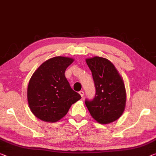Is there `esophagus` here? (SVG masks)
I'll return each mask as SVG.
<instances>
[{"instance_id": "obj_1", "label": "esophagus", "mask_w": 156, "mask_h": 156, "mask_svg": "<svg viewBox=\"0 0 156 156\" xmlns=\"http://www.w3.org/2000/svg\"><path fill=\"white\" fill-rule=\"evenodd\" d=\"M80 94L81 97H83V95H84V92H83V90H81V91H80Z\"/></svg>"}]
</instances>
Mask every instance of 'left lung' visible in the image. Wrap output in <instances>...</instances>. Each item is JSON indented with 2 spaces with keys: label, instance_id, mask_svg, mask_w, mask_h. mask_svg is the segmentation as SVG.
Here are the masks:
<instances>
[{
  "label": "left lung",
  "instance_id": "8db88e82",
  "mask_svg": "<svg viewBox=\"0 0 156 156\" xmlns=\"http://www.w3.org/2000/svg\"><path fill=\"white\" fill-rule=\"evenodd\" d=\"M86 61L95 87L94 98L86 99V106L98 123H112L120 118L125 109L126 93L123 81L109 60L95 56Z\"/></svg>",
  "mask_w": 156,
  "mask_h": 156
}]
</instances>
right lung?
Listing matches in <instances>:
<instances>
[{
  "label": "right lung",
  "instance_id": "obj_1",
  "mask_svg": "<svg viewBox=\"0 0 156 156\" xmlns=\"http://www.w3.org/2000/svg\"><path fill=\"white\" fill-rule=\"evenodd\" d=\"M73 61L68 57H54L33 73L28 83L27 98L30 111L37 118L47 122L58 121L81 98L65 76Z\"/></svg>",
  "mask_w": 156,
  "mask_h": 156
}]
</instances>
